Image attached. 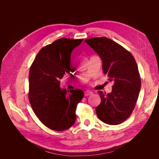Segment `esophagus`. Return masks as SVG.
<instances>
[{"label":"esophagus","mask_w":159,"mask_h":159,"mask_svg":"<svg viewBox=\"0 0 159 159\" xmlns=\"http://www.w3.org/2000/svg\"><path fill=\"white\" fill-rule=\"evenodd\" d=\"M92 93H93L92 91H89V90H87V91H84V95H85L86 97H88V96H89V95H90L92 94Z\"/></svg>","instance_id":"obj_1"}]
</instances>
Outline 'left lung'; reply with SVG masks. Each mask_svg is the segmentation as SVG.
Returning a JSON list of instances; mask_svg holds the SVG:
<instances>
[{
	"instance_id": "obj_1",
	"label": "left lung",
	"mask_w": 159,
	"mask_h": 159,
	"mask_svg": "<svg viewBox=\"0 0 159 159\" xmlns=\"http://www.w3.org/2000/svg\"><path fill=\"white\" fill-rule=\"evenodd\" d=\"M85 43L101 57L104 73L114 83L111 93L98 91L101 102L96 107L97 116L106 124H120L132 113L140 93L141 79L136 61L128 50L107 37L88 39Z\"/></svg>"
}]
</instances>
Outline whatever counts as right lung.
I'll return each mask as SVG.
<instances>
[{"instance_id":"add662e5","label":"right lung","mask_w":159,"mask_h":159,"mask_svg":"<svg viewBox=\"0 0 159 159\" xmlns=\"http://www.w3.org/2000/svg\"><path fill=\"white\" fill-rule=\"evenodd\" d=\"M83 39L62 38L42 48L29 73L28 98L33 111L44 125L55 131H64L76 120L77 106L83 91L60 88L64 75L71 76L70 57Z\"/></svg>"}]
</instances>
